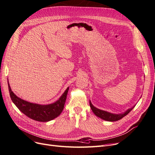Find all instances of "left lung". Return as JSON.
Wrapping results in <instances>:
<instances>
[{"label": "left lung", "instance_id": "1", "mask_svg": "<svg viewBox=\"0 0 155 155\" xmlns=\"http://www.w3.org/2000/svg\"><path fill=\"white\" fill-rule=\"evenodd\" d=\"M90 107H91L92 111L94 112V113L97 116L101 117V118H102V120L108 121H117L119 120H121L122 117L127 115L130 112V111L133 109V108L135 107V106H134L132 108L128 109L125 113H123V114H114L106 112V111L102 110L101 109H98L95 107L94 106H93L90 101Z\"/></svg>", "mask_w": 155, "mask_h": 155}]
</instances>
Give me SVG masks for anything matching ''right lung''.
<instances>
[{
  "label": "right lung",
  "mask_w": 155,
  "mask_h": 155,
  "mask_svg": "<svg viewBox=\"0 0 155 155\" xmlns=\"http://www.w3.org/2000/svg\"><path fill=\"white\" fill-rule=\"evenodd\" d=\"M8 88L11 100L19 110L30 118L42 122L52 120L61 114L64 109L68 90L69 88H67L59 100L54 103L48 105H39L27 102L18 97L12 91L9 83Z\"/></svg>",
  "instance_id": "right-lung-1"
}]
</instances>
